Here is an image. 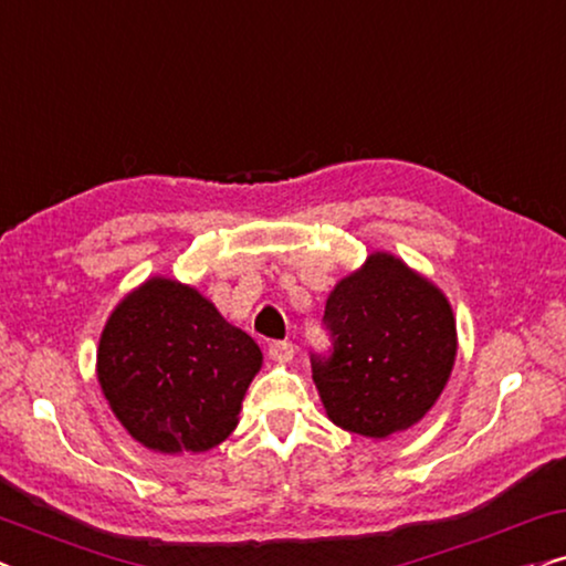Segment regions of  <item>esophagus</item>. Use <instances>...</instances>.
Instances as JSON below:
<instances>
[{"instance_id":"obj_1","label":"esophagus","mask_w":566,"mask_h":566,"mask_svg":"<svg viewBox=\"0 0 566 566\" xmlns=\"http://www.w3.org/2000/svg\"><path fill=\"white\" fill-rule=\"evenodd\" d=\"M268 355L275 363H289L293 358V343H289V339H275V343L268 345Z\"/></svg>"}]
</instances>
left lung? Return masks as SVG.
<instances>
[{
  "mask_svg": "<svg viewBox=\"0 0 566 566\" xmlns=\"http://www.w3.org/2000/svg\"><path fill=\"white\" fill-rule=\"evenodd\" d=\"M332 347L312 355L329 420L366 438L412 428L436 405L455 358L451 304L391 254H370L329 293Z\"/></svg>",
  "mask_w": 566,
  "mask_h": 566,
  "instance_id": "obj_1",
  "label": "left lung"
}]
</instances>
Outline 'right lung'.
Wrapping results in <instances>:
<instances>
[{"mask_svg":"<svg viewBox=\"0 0 566 566\" xmlns=\"http://www.w3.org/2000/svg\"><path fill=\"white\" fill-rule=\"evenodd\" d=\"M262 353L190 285L151 277L107 319L97 378L115 417L159 453H200L237 428Z\"/></svg>","mask_w":566,"mask_h":566,"instance_id":"right-lung-1","label":"right lung"}]
</instances>
